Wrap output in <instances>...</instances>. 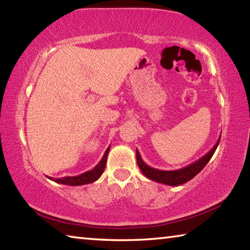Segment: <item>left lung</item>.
Segmentation results:
<instances>
[{"mask_svg":"<svg viewBox=\"0 0 250 250\" xmlns=\"http://www.w3.org/2000/svg\"><path fill=\"white\" fill-rule=\"evenodd\" d=\"M219 140H221V137H219L218 141L216 142L211 150H209L205 155H203L201 159H198L195 162H193L188 166H186L182 168H179V170H173V171H163V170H158V168L151 167L150 166L145 162L142 160L140 153L137 150V162H138V167H140L141 172L143 173V175H146L147 179H150L152 181L159 182V183L166 184V185H171V186H177V185H182L188 182L189 180H192L194 176L197 175L200 173L207 163L209 162V160L213 156L214 152L216 151Z\"/></svg>","mask_w":250,"mask_h":250,"instance_id":"8db88e82","label":"left lung"}]
</instances>
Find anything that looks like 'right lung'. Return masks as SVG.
<instances>
[{
	"label": "right lung",
	"mask_w": 250,
	"mask_h": 250,
	"mask_svg": "<svg viewBox=\"0 0 250 250\" xmlns=\"http://www.w3.org/2000/svg\"><path fill=\"white\" fill-rule=\"evenodd\" d=\"M109 150L110 147H108V149L105 150L103 159L100 160V162L97 164L92 170L84 172L83 174L77 175V176H66V177H62V179H53V177H49V180L56 182V183H59V184L70 185V186H79V185L92 183V182L98 180L101 176V174L104 173L105 164H107V156L109 153Z\"/></svg>",
	"instance_id": "add662e5"
}]
</instances>
